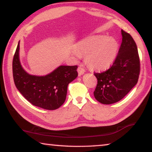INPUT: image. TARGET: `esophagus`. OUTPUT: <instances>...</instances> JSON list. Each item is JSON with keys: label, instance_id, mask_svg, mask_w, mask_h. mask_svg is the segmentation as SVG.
<instances>
[{"label": "esophagus", "instance_id": "1", "mask_svg": "<svg viewBox=\"0 0 152 152\" xmlns=\"http://www.w3.org/2000/svg\"><path fill=\"white\" fill-rule=\"evenodd\" d=\"M77 72L79 73V75H82L85 73V70H84L81 66H79L77 69Z\"/></svg>", "mask_w": 152, "mask_h": 152}]
</instances>
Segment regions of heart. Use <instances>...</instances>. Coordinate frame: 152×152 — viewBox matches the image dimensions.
Masks as SVG:
<instances>
[{"label": "heart", "instance_id": "b5f03b06", "mask_svg": "<svg viewBox=\"0 0 152 152\" xmlns=\"http://www.w3.org/2000/svg\"><path fill=\"white\" fill-rule=\"evenodd\" d=\"M118 48V42L113 37L95 35L79 42L74 54L77 57L79 54L86 55V62L90 69L102 71L113 64Z\"/></svg>", "mask_w": 152, "mask_h": 152}]
</instances>
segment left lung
<instances>
[{
    "label": "left lung",
    "instance_id": "left-lung-1",
    "mask_svg": "<svg viewBox=\"0 0 152 152\" xmlns=\"http://www.w3.org/2000/svg\"><path fill=\"white\" fill-rule=\"evenodd\" d=\"M121 32L122 41L112 66L103 73H94L98 83L94 95L102 104L120 101L138 81L140 61L137 45L130 34L123 30Z\"/></svg>",
    "mask_w": 152,
    "mask_h": 152
}]
</instances>
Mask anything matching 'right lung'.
I'll return each mask as SVG.
<instances>
[{
	"label": "right lung",
	"instance_id": "1",
	"mask_svg": "<svg viewBox=\"0 0 152 152\" xmlns=\"http://www.w3.org/2000/svg\"><path fill=\"white\" fill-rule=\"evenodd\" d=\"M77 66L61 65L46 75L28 73L20 60V41L13 59V76L17 89L36 107L54 110L64 103L69 83L78 76Z\"/></svg>",
	"mask_w": 152,
	"mask_h": 152
}]
</instances>
